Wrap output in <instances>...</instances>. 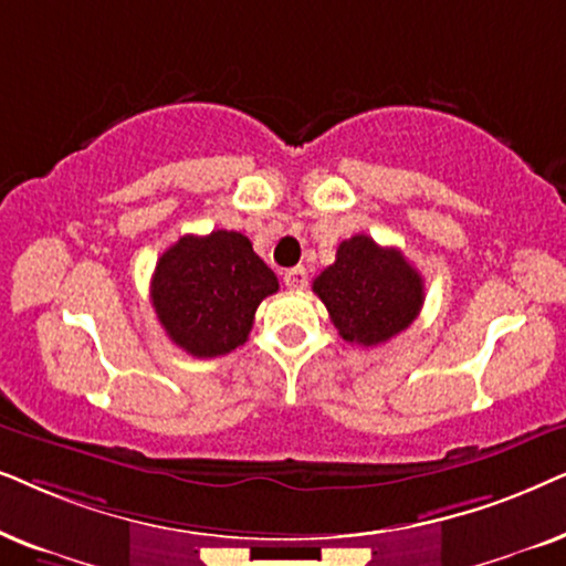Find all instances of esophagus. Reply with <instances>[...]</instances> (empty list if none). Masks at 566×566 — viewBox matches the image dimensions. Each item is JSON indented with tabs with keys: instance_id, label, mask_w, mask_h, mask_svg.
<instances>
[{
	"instance_id": "1",
	"label": "esophagus",
	"mask_w": 566,
	"mask_h": 566,
	"mask_svg": "<svg viewBox=\"0 0 566 566\" xmlns=\"http://www.w3.org/2000/svg\"><path fill=\"white\" fill-rule=\"evenodd\" d=\"M284 284H287L290 290H305L307 287V271L303 266L287 269L284 271Z\"/></svg>"
}]
</instances>
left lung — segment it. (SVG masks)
Wrapping results in <instances>:
<instances>
[{
    "instance_id": "left-lung-1",
    "label": "left lung",
    "mask_w": 566,
    "mask_h": 566,
    "mask_svg": "<svg viewBox=\"0 0 566 566\" xmlns=\"http://www.w3.org/2000/svg\"><path fill=\"white\" fill-rule=\"evenodd\" d=\"M344 342L378 346L409 328L424 303L421 274L398 248L370 235L344 240L336 261L313 282Z\"/></svg>"
}]
</instances>
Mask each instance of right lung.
<instances>
[{
  "mask_svg": "<svg viewBox=\"0 0 566 566\" xmlns=\"http://www.w3.org/2000/svg\"><path fill=\"white\" fill-rule=\"evenodd\" d=\"M279 290L276 274L235 230L184 235L157 261L153 297L165 334L191 357H222L248 342L255 307Z\"/></svg>",
  "mask_w": 566,
  "mask_h": 566,
  "instance_id": "obj_1",
  "label": "right lung"
}]
</instances>
